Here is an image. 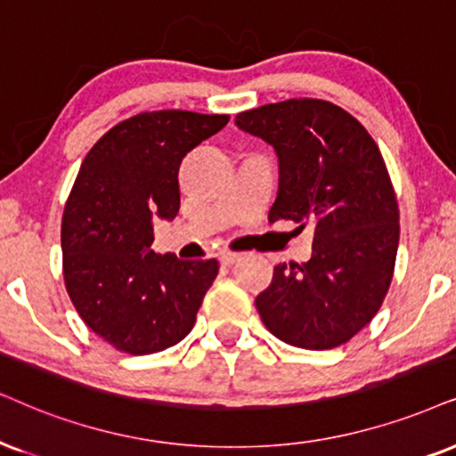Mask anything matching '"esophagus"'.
Here are the masks:
<instances>
[{"instance_id": "1", "label": "esophagus", "mask_w": 456, "mask_h": 456, "mask_svg": "<svg viewBox=\"0 0 456 456\" xmlns=\"http://www.w3.org/2000/svg\"><path fill=\"white\" fill-rule=\"evenodd\" d=\"M218 258H221V263H223V265H233V263H238V261H240L241 255H240V252L223 250V252H221V256H218Z\"/></svg>"}]
</instances>
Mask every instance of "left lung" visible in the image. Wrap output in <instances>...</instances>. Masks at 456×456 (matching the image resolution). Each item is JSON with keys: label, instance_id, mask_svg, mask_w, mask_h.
<instances>
[{"label": "left lung", "instance_id": "left-lung-1", "mask_svg": "<svg viewBox=\"0 0 456 456\" xmlns=\"http://www.w3.org/2000/svg\"><path fill=\"white\" fill-rule=\"evenodd\" d=\"M280 161L269 221L311 223L307 263L278 265L256 309L271 334L303 349L347 343L377 315L394 278L400 212L377 142L354 115L318 99L238 113Z\"/></svg>", "mask_w": 456, "mask_h": 456}]
</instances>
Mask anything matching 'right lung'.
<instances>
[{"instance_id": "obj_1", "label": "right lung", "mask_w": 456, "mask_h": 456, "mask_svg": "<svg viewBox=\"0 0 456 456\" xmlns=\"http://www.w3.org/2000/svg\"><path fill=\"white\" fill-rule=\"evenodd\" d=\"M229 115L138 113L90 149L61 227L62 273L71 303L92 332L132 355L187 337L218 263L155 255L153 221L181 208L178 168Z\"/></svg>"}]
</instances>
